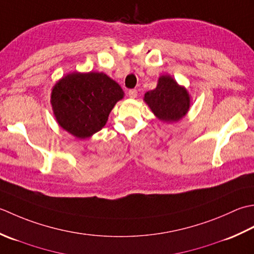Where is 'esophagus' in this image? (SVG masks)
Masks as SVG:
<instances>
[{
	"label": "esophagus",
	"mask_w": 254,
	"mask_h": 254,
	"mask_svg": "<svg viewBox=\"0 0 254 254\" xmlns=\"http://www.w3.org/2000/svg\"><path fill=\"white\" fill-rule=\"evenodd\" d=\"M137 94H138L137 90H129L128 91V95H129V97H130V98H136Z\"/></svg>",
	"instance_id": "esophagus-1"
}]
</instances>
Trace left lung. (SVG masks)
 Masks as SVG:
<instances>
[{
  "mask_svg": "<svg viewBox=\"0 0 254 254\" xmlns=\"http://www.w3.org/2000/svg\"><path fill=\"white\" fill-rule=\"evenodd\" d=\"M143 101L154 115L165 123L182 120L190 106L189 92L170 75L160 76L156 89L147 92Z\"/></svg>",
  "mask_w": 254,
  "mask_h": 254,
  "instance_id": "left-lung-1",
  "label": "left lung"
}]
</instances>
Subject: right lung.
Wrapping results in <instances>:
<instances>
[{"mask_svg":"<svg viewBox=\"0 0 254 254\" xmlns=\"http://www.w3.org/2000/svg\"><path fill=\"white\" fill-rule=\"evenodd\" d=\"M123 97L120 84L103 72H73L55 84L50 102L60 127L85 139L105 126L111 111Z\"/></svg>","mask_w":254,"mask_h":254,"instance_id":"add662e5","label":"right lung"}]
</instances>
